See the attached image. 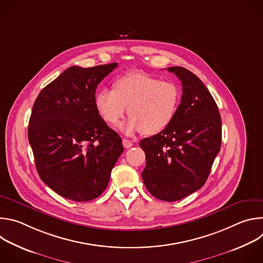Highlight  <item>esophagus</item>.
Here are the masks:
<instances>
[{
  "mask_svg": "<svg viewBox=\"0 0 263 263\" xmlns=\"http://www.w3.org/2000/svg\"><path fill=\"white\" fill-rule=\"evenodd\" d=\"M123 145H124L126 148H129V147H131V146L133 145V142H132L131 140H128V139L124 138V139H123Z\"/></svg>",
  "mask_w": 263,
  "mask_h": 263,
  "instance_id": "esophagus-1",
  "label": "esophagus"
}]
</instances>
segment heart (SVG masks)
<instances>
[{
	"instance_id": "b5f03b06",
	"label": "heart",
	"mask_w": 263,
	"mask_h": 263,
	"mask_svg": "<svg viewBox=\"0 0 263 263\" xmlns=\"http://www.w3.org/2000/svg\"><path fill=\"white\" fill-rule=\"evenodd\" d=\"M179 101L180 91L175 83L142 72H130L114 82V90H100L96 107L110 125H118L128 108L130 119L122 131L127 135L140 131L154 135L173 122Z\"/></svg>"
}]
</instances>
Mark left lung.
<instances>
[{"label": "left lung", "mask_w": 263, "mask_h": 263, "mask_svg": "<svg viewBox=\"0 0 263 263\" xmlns=\"http://www.w3.org/2000/svg\"><path fill=\"white\" fill-rule=\"evenodd\" d=\"M182 82V98L166 129L143 138L145 153L141 173L148 193L175 202L205 184L221 143V120L217 105L203 82L181 66L167 67Z\"/></svg>", "instance_id": "8db88e82"}]
</instances>
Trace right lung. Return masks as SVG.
<instances>
[{
    "mask_svg": "<svg viewBox=\"0 0 263 263\" xmlns=\"http://www.w3.org/2000/svg\"><path fill=\"white\" fill-rule=\"evenodd\" d=\"M118 63L70 66L36 98L28 139L42 180L63 198L87 202L108 185L124 151L96 107L98 84Z\"/></svg>",
    "mask_w": 263,
    "mask_h": 263,
    "instance_id": "obj_1",
    "label": "right lung"
}]
</instances>
